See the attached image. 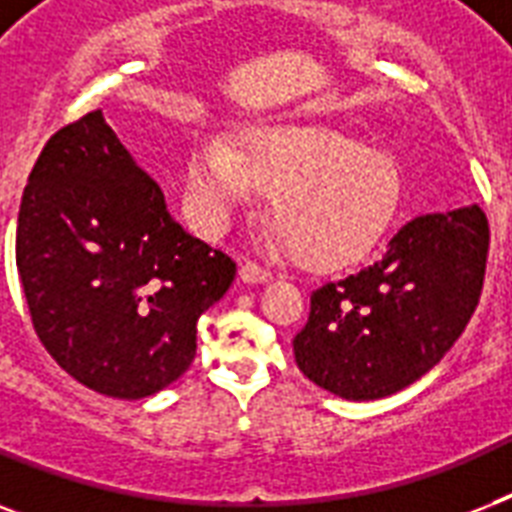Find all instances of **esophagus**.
<instances>
[{
  "mask_svg": "<svg viewBox=\"0 0 512 512\" xmlns=\"http://www.w3.org/2000/svg\"><path fill=\"white\" fill-rule=\"evenodd\" d=\"M239 279L244 281V284H265V281L273 279V273L268 271V268H263V265L244 263L239 271Z\"/></svg>",
  "mask_w": 512,
  "mask_h": 512,
  "instance_id": "esophagus-1",
  "label": "esophagus"
}]
</instances>
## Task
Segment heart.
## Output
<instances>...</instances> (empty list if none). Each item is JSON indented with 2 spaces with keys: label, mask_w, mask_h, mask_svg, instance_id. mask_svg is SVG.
Returning <instances> with one entry per match:
<instances>
[{
  "label": "heart",
  "mask_w": 512,
  "mask_h": 512,
  "mask_svg": "<svg viewBox=\"0 0 512 512\" xmlns=\"http://www.w3.org/2000/svg\"><path fill=\"white\" fill-rule=\"evenodd\" d=\"M188 204L223 228L257 191L273 193L271 217L308 268L332 271L369 255L401 199L396 164L332 127L260 124L236 138L201 140L188 162Z\"/></svg>",
  "instance_id": "obj_1"
}]
</instances>
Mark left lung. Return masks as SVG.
Returning <instances> with one entry per match:
<instances>
[{"mask_svg": "<svg viewBox=\"0 0 512 512\" xmlns=\"http://www.w3.org/2000/svg\"><path fill=\"white\" fill-rule=\"evenodd\" d=\"M486 255L489 220L478 204L409 220L377 263L313 292L292 340L300 372L348 401L409 388L468 327Z\"/></svg>", "mask_w": 512, "mask_h": 512, "instance_id": "obj_1", "label": "left lung"}]
</instances>
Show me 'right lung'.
<instances>
[{"label":"right lung","mask_w":512,"mask_h":512,"mask_svg":"<svg viewBox=\"0 0 512 512\" xmlns=\"http://www.w3.org/2000/svg\"><path fill=\"white\" fill-rule=\"evenodd\" d=\"M15 263L60 369L95 393L146 398L196 356V321L236 263L175 223L100 111L47 140L18 212Z\"/></svg>","instance_id":"add662e5"}]
</instances>
